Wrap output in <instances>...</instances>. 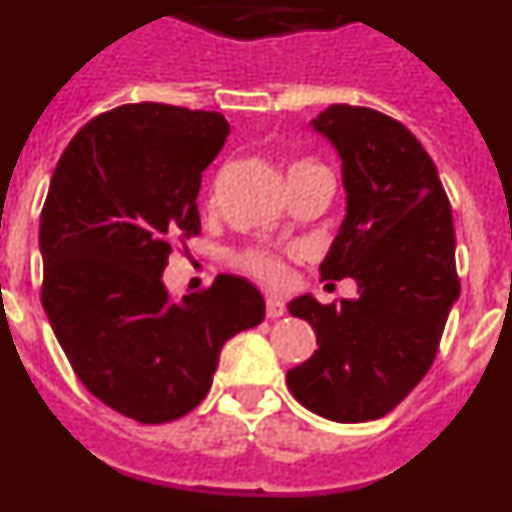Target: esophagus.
<instances>
[{"label":"esophagus","mask_w":512,"mask_h":512,"mask_svg":"<svg viewBox=\"0 0 512 512\" xmlns=\"http://www.w3.org/2000/svg\"><path fill=\"white\" fill-rule=\"evenodd\" d=\"M284 312H287V307H284V302L279 297H266V318H282Z\"/></svg>","instance_id":"obj_1"}]
</instances>
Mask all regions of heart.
Returning <instances> with one entry per match:
<instances>
[{"instance_id": "b5f03b06", "label": "heart", "mask_w": 512, "mask_h": 512, "mask_svg": "<svg viewBox=\"0 0 512 512\" xmlns=\"http://www.w3.org/2000/svg\"><path fill=\"white\" fill-rule=\"evenodd\" d=\"M295 166H318L312 164V161H297ZM292 166V169H295ZM241 269L248 271V274H253V277L264 279V282L269 284H282L284 279H287V264H284V259L279 256V253L274 251H246L241 256Z\"/></svg>"}]
</instances>
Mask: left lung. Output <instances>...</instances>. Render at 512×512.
<instances>
[{
    "instance_id": "8db88e82",
    "label": "left lung",
    "mask_w": 512,
    "mask_h": 512,
    "mask_svg": "<svg viewBox=\"0 0 512 512\" xmlns=\"http://www.w3.org/2000/svg\"><path fill=\"white\" fill-rule=\"evenodd\" d=\"M312 128L336 146L346 187V220L320 277H354L359 297L289 302L318 333V351L289 369L287 387L315 415L364 423L395 410L436 359L461 289L454 220L431 156L402 122L330 104Z\"/></svg>"
}]
</instances>
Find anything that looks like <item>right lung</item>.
Here are the masks:
<instances>
[{"label":"right lung","mask_w":512,"mask_h":512,"mask_svg":"<svg viewBox=\"0 0 512 512\" xmlns=\"http://www.w3.org/2000/svg\"><path fill=\"white\" fill-rule=\"evenodd\" d=\"M220 112L122 104L89 120L40 212V302L81 384L138 423H169L210 392L220 348L266 315L251 282L220 274L171 302L161 274L200 235L202 171L225 146Z\"/></svg>","instance_id":"right-lung-1"}]
</instances>
